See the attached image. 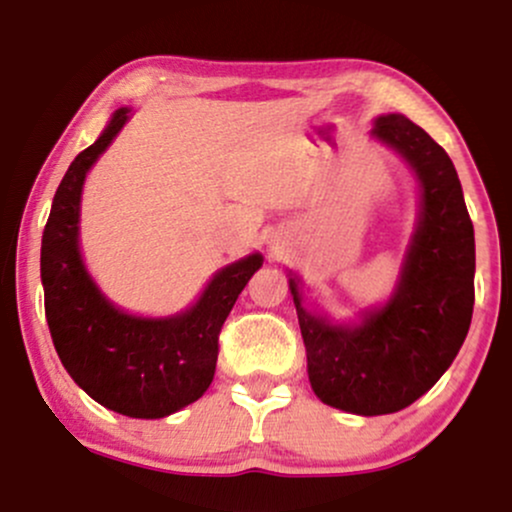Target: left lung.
<instances>
[{
  "label": "left lung",
  "mask_w": 512,
  "mask_h": 512,
  "mask_svg": "<svg viewBox=\"0 0 512 512\" xmlns=\"http://www.w3.org/2000/svg\"><path fill=\"white\" fill-rule=\"evenodd\" d=\"M372 136L396 150L420 182V216L389 301L357 325L303 308L289 289L306 345L308 381L323 403L355 415L411 406L437 384L469 333L474 313V226L452 160L401 114L379 116Z\"/></svg>",
  "instance_id": "8db88e82"
}]
</instances>
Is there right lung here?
Returning a JSON list of instances; mask_svg holds the SVG:
<instances>
[{
    "label": "right lung",
    "mask_w": 512,
    "mask_h": 512,
    "mask_svg": "<svg viewBox=\"0 0 512 512\" xmlns=\"http://www.w3.org/2000/svg\"><path fill=\"white\" fill-rule=\"evenodd\" d=\"M128 114L116 111L97 143L67 167L43 230L41 279L50 338L75 384L114 413L165 418L211 386L218 335L262 255L223 267L192 308L170 318L131 316L101 294L80 255L82 184Z\"/></svg>",
    "instance_id": "right-lung-1"
}]
</instances>
